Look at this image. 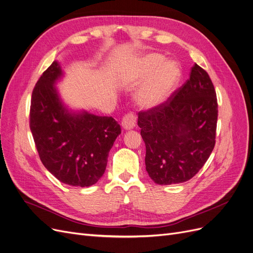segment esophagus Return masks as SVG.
<instances>
[{
    "label": "esophagus",
    "mask_w": 253,
    "mask_h": 253,
    "mask_svg": "<svg viewBox=\"0 0 253 253\" xmlns=\"http://www.w3.org/2000/svg\"><path fill=\"white\" fill-rule=\"evenodd\" d=\"M135 123H136V117L133 112H128L127 115L123 117V120H122V126L127 130L132 129L135 126Z\"/></svg>",
    "instance_id": "esophagus-1"
}]
</instances>
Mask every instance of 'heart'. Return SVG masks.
Wrapping results in <instances>:
<instances>
[{
  "instance_id": "heart-1",
  "label": "heart",
  "mask_w": 253,
  "mask_h": 253,
  "mask_svg": "<svg viewBox=\"0 0 253 253\" xmlns=\"http://www.w3.org/2000/svg\"><path fill=\"white\" fill-rule=\"evenodd\" d=\"M164 61V56L149 53L137 61V78L149 77L138 93V102L144 106L152 107L163 103L180 79L181 71L174 61Z\"/></svg>"
}]
</instances>
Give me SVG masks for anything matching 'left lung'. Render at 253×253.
I'll use <instances>...</instances> for the list:
<instances>
[{"mask_svg":"<svg viewBox=\"0 0 253 253\" xmlns=\"http://www.w3.org/2000/svg\"><path fill=\"white\" fill-rule=\"evenodd\" d=\"M218 102L207 71L197 63L190 78L165 102L138 112L146 170L158 184L190 180L216 144Z\"/></svg>","mask_w":253,"mask_h":253,"instance_id":"left-lung-1","label":"left lung"}]
</instances>
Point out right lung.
Listing matches in <instances>:
<instances>
[{
    "label": "right lung",
    "mask_w": 253,
    "mask_h": 253,
    "mask_svg": "<svg viewBox=\"0 0 253 253\" xmlns=\"http://www.w3.org/2000/svg\"><path fill=\"white\" fill-rule=\"evenodd\" d=\"M61 75L59 64L54 61L36 82L30 129L46 170L65 184L89 186L104 174L121 126L111 117L69 112L54 85Z\"/></svg>",
    "instance_id": "right-lung-1"
}]
</instances>
